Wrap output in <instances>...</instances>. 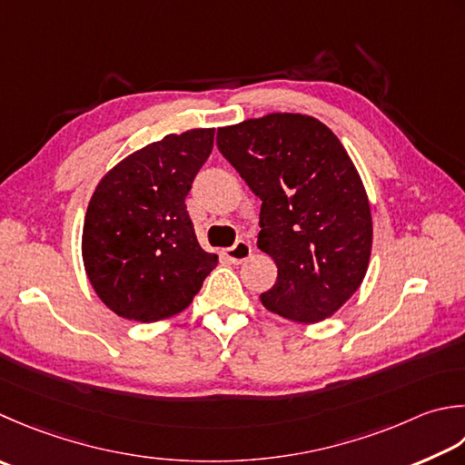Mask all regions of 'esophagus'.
I'll return each mask as SVG.
<instances>
[{
    "instance_id": "34e87169",
    "label": "esophagus",
    "mask_w": 465,
    "mask_h": 465,
    "mask_svg": "<svg viewBox=\"0 0 465 465\" xmlns=\"http://www.w3.org/2000/svg\"><path fill=\"white\" fill-rule=\"evenodd\" d=\"M223 256L233 263H242L252 256V243L245 242V240H238V242H235V245H232V248H227L223 252Z\"/></svg>"
}]
</instances>
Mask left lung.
I'll return each mask as SVG.
<instances>
[{
	"label": "left lung",
	"mask_w": 465,
	"mask_h": 465,
	"mask_svg": "<svg viewBox=\"0 0 465 465\" xmlns=\"http://www.w3.org/2000/svg\"><path fill=\"white\" fill-rule=\"evenodd\" d=\"M217 147L262 199L258 248L278 268L262 304L304 324L332 316L372 245L367 191L339 136L314 116L272 113L217 129Z\"/></svg>",
	"instance_id": "left-lung-1"
}]
</instances>
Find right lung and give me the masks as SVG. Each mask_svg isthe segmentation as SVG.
Segmentation results:
<instances>
[{"mask_svg":"<svg viewBox=\"0 0 465 465\" xmlns=\"http://www.w3.org/2000/svg\"><path fill=\"white\" fill-rule=\"evenodd\" d=\"M215 129L167 134L100 179L82 227V260L118 316L157 322L193 302L215 253L197 242L185 197L213 149Z\"/></svg>","mask_w":465,"mask_h":465,"instance_id":"obj_1","label":"right lung"}]
</instances>
